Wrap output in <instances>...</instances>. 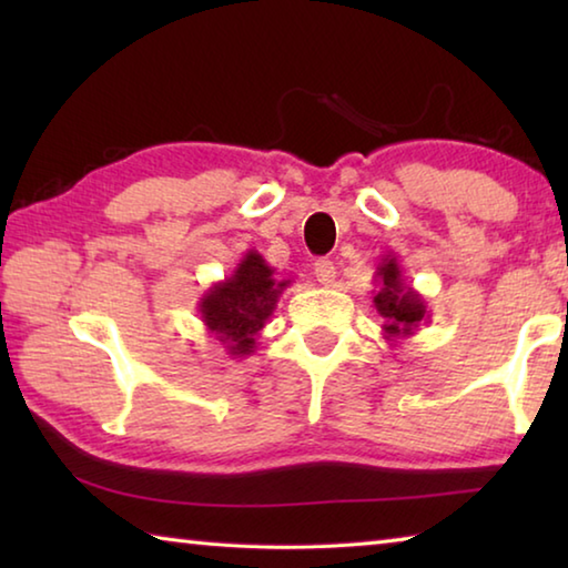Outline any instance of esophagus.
Listing matches in <instances>:
<instances>
[{
	"instance_id": "34e87169",
	"label": "esophagus",
	"mask_w": 568,
	"mask_h": 568,
	"mask_svg": "<svg viewBox=\"0 0 568 568\" xmlns=\"http://www.w3.org/2000/svg\"><path fill=\"white\" fill-rule=\"evenodd\" d=\"M313 273H315V277H318V283L325 285V287L335 283V265L331 261H325V257H321V261H315Z\"/></svg>"
}]
</instances>
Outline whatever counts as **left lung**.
Listing matches in <instances>:
<instances>
[{"label": "left lung", "mask_w": 568, "mask_h": 568, "mask_svg": "<svg viewBox=\"0 0 568 568\" xmlns=\"http://www.w3.org/2000/svg\"><path fill=\"white\" fill-rule=\"evenodd\" d=\"M376 285L378 291H373L376 293L373 295V305L383 315L381 328L386 341L410 338L418 331V325L430 318L426 297L413 291L410 283H406L403 267L393 253L381 257L376 267Z\"/></svg>", "instance_id": "obj_1"}]
</instances>
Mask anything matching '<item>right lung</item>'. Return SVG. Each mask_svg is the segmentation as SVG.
<instances>
[{
	"mask_svg": "<svg viewBox=\"0 0 568 568\" xmlns=\"http://www.w3.org/2000/svg\"><path fill=\"white\" fill-rule=\"evenodd\" d=\"M293 281H277L275 267L257 250H247L225 281L213 283L200 297L197 311L207 333L223 343L233 358H247L257 351V333L265 328L277 297Z\"/></svg>",
	"mask_w": 568,
	"mask_h": 568,
	"instance_id": "right-lung-1",
	"label": "right lung"
}]
</instances>
